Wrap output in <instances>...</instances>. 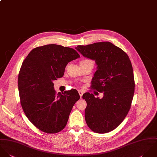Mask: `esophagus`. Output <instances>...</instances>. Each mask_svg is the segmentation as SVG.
<instances>
[{"label": "esophagus", "instance_id": "esophagus-1", "mask_svg": "<svg viewBox=\"0 0 157 157\" xmlns=\"http://www.w3.org/2000/svg\"><path fill=\"white\" fill-rule=\"evenodd\" d=\"M78 93H79V96H80V97H81V98L82 96V94H83V92H82V91H81V90H79V91H78Z\"/></svg>", "mask_w": 157, "mask_h": 157}]
</instances>
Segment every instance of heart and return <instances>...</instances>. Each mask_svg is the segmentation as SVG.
<instances>
[{
  "label": "heart",
  "instance_id": "heart-1",
  "mask_svg": "<svg viewBox=\"0 0 157 157\" xmlns=\"http://www.w3.org/2000/svg\"><path fill=\"white\" fill-rule=\"evenodd\" d=\"M90 61V60H89V59H86V60H84V61Z\"/></svg>",
  "mask_w": 157,
  "mask_h": 157
}]
</instances>
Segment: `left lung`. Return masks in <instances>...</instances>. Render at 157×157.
Instances as JSON below:
<instances>
[{"instance_id":"8db88e82","label":"left lung","mask_w":157,"mask_h":157,"mask_svg":"<svg viewBox=\"0 0 157 157\" xmlns=\"http://www.w3.org/2000/svg\"><path fill=\"white\" fill-rule=\"evenodd\" d=\"M76 49L95 61L97 70L91 87L104 94L102 99L90 93L83 94L87 102L86 123L94 132H109L123 122L131 107L135 81L130 60L122 49L109 42L78 45Z\"/></svg>"}]
</instances>
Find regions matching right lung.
<instances>
[{
  "label": "right lung",
  "mask_w": 157,
  "mask_h": 157,
  "mask_svg": "<svg viewBox=\"0 0 157 157\" xmlns=\"http://www.w3.org/2000/svg\"><path fill=\"white\" fill-rule=\"evenodd\" d=\"M79 57L71 48L49 44L33 49L22 64L18 89L22 109L32 124L45 133L61 131L80 98L76 90L56 94L53 82L63 77L68 63Z\"/></svg>",
  "instance_id": "1"
}]
</instances>
